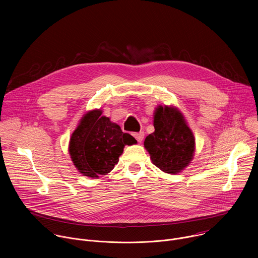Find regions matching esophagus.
<instances>
[{
	"label": "esophagus",
	"mask_w": 258,
	"mask_h": 258,
	"mask_svg": "<svg viewBox=\"0 0 258 258\" xmlns=\"http://www.w3.org/2000/svg\"><path fill=\"white\" fill-rule=\"evenodd\" d=\"M134 137L137 139V141L139 143H141L144 140V133L140 132V133H134Z\"/></svg>",
	"instance_id": "obj_1"
}]
</instances>
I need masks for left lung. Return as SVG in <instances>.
<instances>
[{"label": "left lung", "mask_w": 258, "mask_h": 258, "mask_svg": "<svg viewBox=\"0 0 258 258\" xmlns=\"http://www.w3.org/2000/svg\"><path fill=\"white\" fill-rule=\"evenodd\" d=\"M153 119L155 131L144 142L152 163L165 173L182 171L193 160L195 152V137L187 120L171 105L157 106Z\"/></svg>", "instance_id": "left-lung-1"}]
</instances>
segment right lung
Returning <instances> with one entry per match:
<instances>
[{"instance_id":"add662e5","label":"right lung","mask_w":258,"mask_h":258,"mask_svg":"<svg viewBox=\"0 0 258 258\" xmlns=\"http://www.w3.org/2000/svg\"><path fill=\"white\" fill-rule=\"evenodd\" d=\"M102 112L101 109H94L84 114L68 147L77 169L92 178L109 173L118 163L124 146L137 144L133 136L123 133Z\"/></svg>"}]
</instances>
